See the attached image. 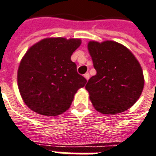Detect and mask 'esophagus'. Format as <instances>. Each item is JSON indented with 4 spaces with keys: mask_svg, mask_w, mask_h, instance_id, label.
<instances>
[{
    "mask_svg": "<svg viewBox=\"0 0 156 156\" xmlns=\"http://www.w3.org/2000/svg\"><path fill=\"white\" fill-rule=\"evenodd\" d=\"M83 77H84V78H85L86 80H89V78H90V74L88 73H86L83 75Z\"/></svg>",
    "mask_w": 156,
    "mask_h": 156,
    "instance_id": "1",
    "label": "esophagus"
}]
</instances>
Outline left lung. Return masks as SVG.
Here are the masks:
<instances>
[{
  "mask_svg": "<svg viewBox=\"0 0 156 156\" xmlns=\"http://www.w3.org/2000/svg\"><path fill=\"white\" fill-rule=\"evenodd\" d=\"M88 50L96 71L85 86L93 107L102 114L126 111L144 90L140 63L129 48L114 41H90Z\"/></svg>",
  "mask_w": 156,
  "mask_h": 156,
  "instance_id": "8db88e82",
  "label": "left lung"
}]
</instances>
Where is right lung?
<instances>
[{"instance_id": "add662e5", "label": "right lung", "mask_w": 156, "mask_h": 156, "mask_svg": "<svg viewBox=\"0 0 156 156\" xmlns=\"http://www.w3.org/2000/svg\"><path fill=\"white\" fill-rule=\"evenodd\" d=\"M81 42L78 38H44L25 53L17 79L20 96L30 110L56 116L69 108L74 95L87 82L71 60Z\"/></svg>"}]
</instances>
